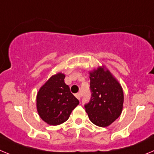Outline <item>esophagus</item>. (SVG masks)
Returning a JSON list of instances; mask_svg holds the SVG:
<instances>
[{
  "instance_id": "obj_1",
  "label": "esophagus",
  "mask_w": 154,
  "mask_h": 154,
  "mask_svg": "<svg viewBox=\"0 0 154 154\" xmlns=\"http://www.w3.org/2000/svg\"><path fill=\"white\" fill-rule=\"evenodd\" d=\"M75 96H76V97L77 98V99L80 100V98H81V97H82V94H81V93H77Z\"/></svg>"
}]
</instances>
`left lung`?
I'll return each mask as SVG.
<instances>
[{"label": "left lung", "instance_id": "left-lung-1", "mask_svg": "<svg viewBox=\"0 0 154 154\" xmlns=\"http://www.w3.org/2000/svg\"><path fill=\"white\" fill-rule=\"evenodd\" d=\"M92 94L85 110L90 120L98 127H106L120 116L124 91L118 80L104 66L89 71Z\"/></svg>", "mask_w": 154, "mask_h": 154}]
</instances>
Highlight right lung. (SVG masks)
Masks as SVG:
<instances>
[{"label": "right lung", "mask_w": 154, "mask_h": 154, "mask_svg": "<svg viewBox=\"0 0 154 154\" xmlns=\"http://www.w3.org/2000/svg\"><path fill=\"white\" fill-rule=\"evenodd\" d=\"M64 78V74L60 72L51 76L37 92V113L49 125H60L67 121L72 110L79 104Z\"/></svg>", "instance_id": "right-lung-1"}]
</instances>
